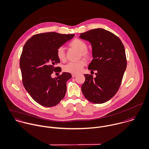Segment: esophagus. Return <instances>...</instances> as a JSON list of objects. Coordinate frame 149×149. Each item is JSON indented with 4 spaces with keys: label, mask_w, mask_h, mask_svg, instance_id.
<instances>
[{
    "label": "esophagus",
    "mask_w": 149,
    "mask_h": 149,
    "mask_svg": "<svg viewBox=\"0 0 149 149\" xmlns=\"http://www.w3.org/2000/svg\"><path fill=\"white\" fill-rule=\"evenodd\" d=\"M77 76V74H72V77H75Z\"/></svg>",
    "instance_id": "esophagus-1"
}]
</instances>
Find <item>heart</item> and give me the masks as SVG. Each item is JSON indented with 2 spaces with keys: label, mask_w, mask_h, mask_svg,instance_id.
I'll use <instances>...</instances> for the list:
<instances>
[{
  "label": "heart",
  "mask_w": 149,
  "mask_h": 149,
  "mask_svg": "<svg viewBox=\"0 0 149 149\" xmlns=\"http://www.w3.org/2000/svg\"><path fill=\"white\" fill-rule=\"evenodd\" d=\"M69 45L79 51L80 57L82 56L87 59L91 57V52L87 49L88 45L83 40L78 38H74L69 43ZM56 55L59 60L61 61H64L66 59L64 49L61 47L57 49ZM85 64L86 62L83 60L77 62H70L64 67L63 70L65 72L77 74L82 71Z\"/></svg>",
  "instance_id": "obj_1"
}]
</instances>
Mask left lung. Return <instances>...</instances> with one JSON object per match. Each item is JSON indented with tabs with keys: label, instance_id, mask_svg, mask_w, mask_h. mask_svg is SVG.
I'll return each mask as SVG.
<instances>
[{
	"label": "left lung",
	"instance_id": "left-lung-1",
	"mask_svg": "<svg viewBox=\"0 0 149 149\" xmlns=\"http://www.w3.org/2000/svg\"><path fill=\"white\" fill-rule=\"evenodd\" d=\"M79 37L91 43L93 59L88 69L97 71L95 78L84 75L82 93L91 102L104 103L116 94L121 84L127 67L124 45L115 34L101 28L81 33Z\"/></svg>",
	"mask_w": 149,
	"mask_h": 149
}]
</instances>
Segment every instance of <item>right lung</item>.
<instances>
[{
  "mask_svg": "<svg viewBox=\"0 0 149 149\" xmlns=\"http://www.w3.org/2000/svg\"><path fill=\"white\" fill-rule=\"evenodd\" d=\"M74 36L39 33L33 36L24 46L19 61L22 83L31 98L42 106L54 107L65 96L71 74L63 72L56 78H52L51 74L61 70L56 67L60 63L57 49Z\"/></svg>",
  "mask_w": 149,
  "mask_h": 149,
  "instance_id": "1",
  "label": "right lung"
}]
</instances>
